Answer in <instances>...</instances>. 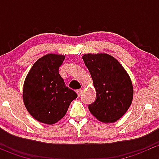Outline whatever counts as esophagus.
<instances>
[{
	"instance_id": "34e87169",
	"label": "esophagus",
	"mask_w": 159,
	"mask_h": 159,
	"mask_svg": "<svg viewBox=\"0 0 159 159\" xmlns=\"http://www.w3.org/2000/svg\"><path fill=\"white\" fill-rule=\"evenodd\" d=\"M76 92H77V94H78V97H80L81 94V92H82V91H81V89H79V90H77Z\"/></svg>"
}]
</instances>
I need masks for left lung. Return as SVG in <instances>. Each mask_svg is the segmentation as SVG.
I'll list each match as a JSON object with an SVG mask.
<instances>
[{
    "label": "left lung",
    "instance_id": "left-lung-1",
    "mask_svg": "<svg viewBox=\"0 0 159 159\" xmlns=\"http://www.w3.org/2000/svg\"><path fill=\"white\" fill-rule=\"evenodd\" d=\"M82 58L97 91L96 100L89 105L90 112L102 122H115L132 102L134 91L129 74L110 54H85Z\"/></svg>",
    "mask_w": 159,
    "mask_h": 159
}]
</instances>
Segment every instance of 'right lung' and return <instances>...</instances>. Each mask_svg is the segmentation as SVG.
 Returning <instances> with one entry per match:
<instances>
[{
	"instance_id": "obj_1",
	"label": "right lung",
	"mask_w": 159,
	"mask_h": 159,
	"mask_svg": "<svg viewBox=\"0 0 159 159\" xmlns=\"http://www.w3.org/2000/svg\"><path fill=\"white\" fill-rule=\"evenodd\" d=\"M65 58L63 54H45L34 64L25 80L24 104L30 115L41 123L57 122L78 97L75 91L65 86L59 75Z\"/></svg>"
}]
</instances>
